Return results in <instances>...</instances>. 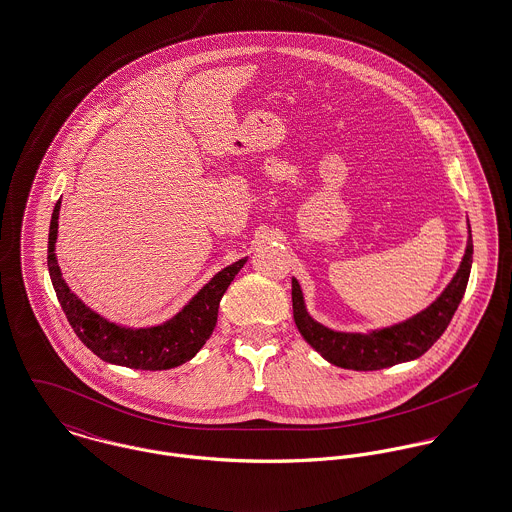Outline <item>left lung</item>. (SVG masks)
I'll use <instances>...</instances> for the list:
<instances>
[{"instance_id":"obj_1","label":"left lung","mask_w":512,"mask_h":512,"mask_svg":"<svg viewBox=\"0 0 512 512\" xmlns=\"http://www.w3.org/2000/svg\"><path fill=\"white\" fill-rule=\"evenodd\" d=\"M473 263L471 228L463 261L452 283L420 314L395 324L391 328L375 330L369 334L334 332L318 324L304 306L302 290L292 279V312L302 338L308 341L326 361L353 371H377L393 367L402 361H412L426 353L446 332L455 310L463 298Z\"/></svg>"}]
</instances>
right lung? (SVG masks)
Segmentation results:
<instances>
[{
  "instance_id": "1",
  "label": "right lung",
  "mask_w": 512,
  "mask_h": 512,
  "mask_svg": "<svg viewBox=\"0 0 512 512\" xmlns=\"http://www.w3.org/2000/svg\"><path fill=\"white\" fill-rule=\"evenodd\" d=\"M58 212L60 202H57L51 218L47 263L58 302L80 341L100 359L129 369L163 371L190 361L212 336L218 322L220 300L247 259H239L222 269L165 324L139 330L123 328L90 310L64 283L55 255Z\"/></svg>"
}]
</instances>
